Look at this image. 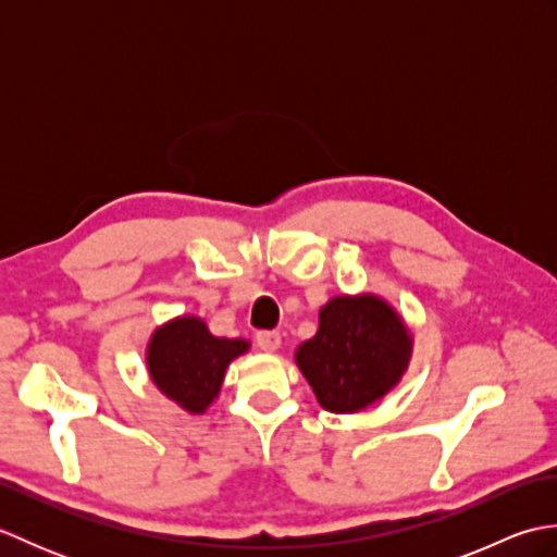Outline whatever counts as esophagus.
Listing matches in <instances>:
<instances>
[{
    "mask_svg": "<svg viewBox=\"0 0 557 557\" xmlns=\"http://www.w3.org/2000/svg\"><path fill=\"white\" fill-rule=\"evenodd\" d=\"M256 345L263 349V351H268V354H272V351H277L280 349V345H282V337H280V333H258L256 335Z\"/></svg>",
    "mask_w": 557,
    "mask_h": 557,
    "instance_id": "1",
    "label": "esophagus"
}]
</instances>
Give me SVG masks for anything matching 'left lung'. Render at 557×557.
Returning <instances> with one entry per match:
<instances>
[{
    "mask_svg": "<svg viewBox=\"0 0 557 557\" xmlns=\"http://www.w3.org/2000/svg\"><path fill=\"white\" fill-rule=\"evenodd\" d=\"M413 351L405 318L381 294H339L318 313V333L294 351L318 405L357 413L399 385Z\"/></svg>",
    "mask_w": 557,
    "mask_h": 557,
    "instance_id": "obj_1",
    "label": "left lung"
}]
</instances>
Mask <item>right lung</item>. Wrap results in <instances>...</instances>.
I'll return each instance as SVG.
<instances>
[{"label": "right lung", "instance_id": "right-lung-1", "mask_svg": "<svg viewBox=\"0 0 557 557\" xmlns=\"http://www.w3.org/2000/svg\"><path fill=\"white\" fill-rule=\"evenodd\" d=\"M251 342L215 337L200 315H176L152 330L146 369L152 385L188 413H206L220 397L230 363L244 357Z\"/></svg>", "mask_w": 557, "mask_h": 557}]
</instances>
